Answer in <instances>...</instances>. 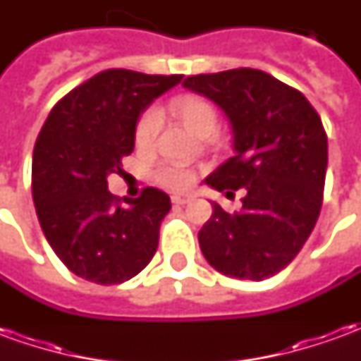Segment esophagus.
<instances>
[{"label":"esophagus","mask_w":361,"mask_h":361,"mask_svg":"<svg viewBox=\"0 0 361 361\" xmlns=\"http://www.w3.org/2000/svg\"><path fill=\"white\" fill-rule=\"evenodd\" d=\"M191 201V195H172L173 204H188Z\"/></svg>","instance_id":"34e87169"}]
</instances>
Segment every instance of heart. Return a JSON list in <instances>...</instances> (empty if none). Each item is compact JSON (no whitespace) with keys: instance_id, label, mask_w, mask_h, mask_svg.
I'll return each mask as SVG.
<instances>
[{"instance_id":"heart-1","label":"heart","mask_w":361,"mask_h":361,"mask_svg":"<svg viewBox=\"0 0 361 361\" xmlns=\"http://www.w3.org/2000/svg\"><path fill=\"white\" fill-rule=\"evenodd\" d=\"M173 110L183 121L189 131L201 139H211L219 133V111L214 104L201 96H180L172 102ZM162 131V114L158 108H149L142 111V116L135 127V141L137 147L142 150L154 149L158 135ZM154 178L160 185L173 191L188 189L195 181V173L180 164H162L158 166Z\"/></svg>"}]
</instances>
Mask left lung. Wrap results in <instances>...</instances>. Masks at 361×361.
<instances>
[{"label":"left lung","mask_w":361,"mask_h":361,"mask_svg":"<svg viewBox=\"0 0 361 361\" xmlns=\"http://www.w3.org/2000/svg\"><path fill=\"white\" fill-rule=\"evenodd\" d=\"M183 87L219 104L234 131L235 154L204 181L228 197L245 191L240 212L212 203L201 251L228 276L269 279L294 261L319 219L325 127L300 90L259 69L191 75Z\"/></svg>","instance_id":"obj_1"}]
</instances>
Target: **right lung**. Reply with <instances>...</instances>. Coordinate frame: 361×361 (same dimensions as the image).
<instances>
[{"label":"right lung","instance_id":"add662e5","mask_svg":"<svg viewBox=\"0 0 361 361\" xmlns=\"http://www.w3.org/2000/svg\"><path fill=\"white\" fill-rule=\"evenodd\" d=\"M181 77L106 69L67 92L40 129L32 154L36 214L51 250L77 276L121 284L154 257L170 197L145 188L123 204L106 178L123 172L139 114Z\"/></svg>","mask_w":361,"mask_h":361}]
</instances>
